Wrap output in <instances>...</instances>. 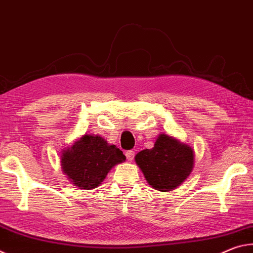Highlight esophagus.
<instances>
[{"mask_svg": "<svg viewBox=\"0 0 253 253\" xmlns=\"http://www.w3.org/2000/svg\"><path fill=\"white\" fill-rule=\"evenodd\" d=\"M126 159L127 160L132 161V160H133V158H134V151H132V150L126 151Z\"/></svg>", "mask_w": 253, "mask_h": 253, "instance_id": "esophagus-1", "label": "esophagus"}]
</instances>
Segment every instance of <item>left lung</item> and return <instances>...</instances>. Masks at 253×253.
<instances>
[{
	"label": "left lung",
	"mask_w": 253,
	"mask_h": 253,
	"mask_svg": "<svg viewBox=\"0 0 253 253\" xmlns=\"http://www.w3.org/2000/svg\"><path fill=\"white\" fill-rule=\"evenodd\" d=\"M134 159L148 184L161 192L184 183L194 167L193 149L165 133L158 135L154 148L140 151Z\"/></svg>",
	"instance_id": "obj_1"
}]
</instances>
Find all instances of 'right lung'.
Masks as SVG:
<instances>
[{
    "label": "right lung",
    "mask_w": 253,
    "mask_h": 253,
    "mask_svg": "<svg viewBox=\"0 0 253 253\" xmlns=\"http://www.w3.org/2000/svg\"><path fill=\"white\" fill-rule=\"evenodd\" d=\"M61 169L72 183L82 189L102 184L115 165L126 160L123 152L99 135L85 134L63 151Z\"/></svg>",
    "instance_id": "right-lung-1"
}]
</instances>
